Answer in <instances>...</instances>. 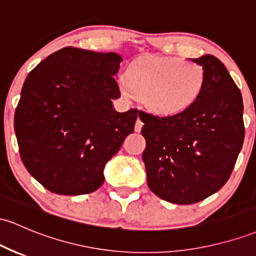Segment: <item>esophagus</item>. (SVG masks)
Returning a JSON list of instances; mask_svg holds the SVG:
<instances>
[{"label": "esophagus", "instance_id": "34e87169", "mask_svg": "<svg viewBox=\"0 0 256 256\" xmlns=\"http://www.w3.org/2000/svg\"><path fill=\"white\" fill-rule=\"evenodd\" d=\"M142 126H143L142 120L141 119H137L136 125H134V131H136V132H140V131H141V128H142Z\"/></svg>", "mask_w": 256, "mask_h": 256}]
</instances>
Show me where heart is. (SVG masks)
Masks as SVG:
<instances>
[{
    "label": "heart",
    "mask_w": 256,
    "mask_h": 256,
    "mask_svg": "<svg viewBox=\"0 0 256 256\" xmlns=\"http://www.w3.org/2000/svg\"><path fill=\"white\" fill-rule=\"evenodd\" d=\"M206 86V72L196 62L178 57H150L137 60L128 70V78H119L124 96L142 97L152 112L175 115L192 106Z\"/></svg>",
    "instance_id": "heart-1"
}]
</instances>
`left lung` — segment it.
I'll return each instance as SVG.
<instances>
[{
    "mask_svg": "<svg viewBox=\"0 0 256 256\" xmlns=\"http://www.w3.org/2000/svg\"><path fill=\"white\" fill-rule=\"evenodd\" d=\"M192 60L206 72L194 104L169 116L140 112L148 187L182 206L198 203L226 184L244 141L242 94L226 66L212 54Z\"/></svg>",
    "mask_w": 256,
    "mask_h": 256,
    "instance_id": "obj_1",
    "label": "left lung"
}]
</instances>
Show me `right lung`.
I'll list each match as a JSON object with an SVG mask.
<instances>
[{"label":"right lung","instance_id":"1","mask_svg":"<svg viewBox=\"0 0 256 256\" xmlns=\"http://www.w3.org/2000/svg\"><path fill=\"white\" fill-rule=\"evenodd\" d=\"M122 58L64 47L29 72L14 115L23 164L36 181L57 194L94 192L103 170L134 132L140 112L119 113L115 75Z\"/></svg>","mask_w":256,"mask_h":256}]
</instances>
